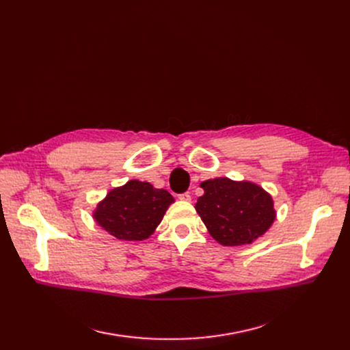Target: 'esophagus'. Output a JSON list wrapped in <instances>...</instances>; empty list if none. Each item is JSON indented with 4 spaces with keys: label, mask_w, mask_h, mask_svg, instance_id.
Returning a JSON list of instances; mask_svg holds the SVG:
<instances>
[{
    "label": "esophagus",
    "mask_w": 350,
    "mask_h": 350,
    "mask_svg": "<svg viewBox=\"0 0 350 350\" xmlns=\"http://www.w3.org/2000/svg\"><path fill=\"white\" fill-rule=\"evenodd\" d=\"M177 198H178V200H181V201H191V196H190V193H183V194H178V196H177Z\"/></svg>",
    "instance_id": "obj_1"
}]
</instances>
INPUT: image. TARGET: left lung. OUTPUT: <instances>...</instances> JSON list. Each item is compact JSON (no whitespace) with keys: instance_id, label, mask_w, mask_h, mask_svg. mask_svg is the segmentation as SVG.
I'll return each mask as SVG.
<instances>
[{"instance_id":"left-lung-1","label":"left lung","mask_w":350,"mask_h":350,"mask_svg":"<svg viewBox=\"0 0 350 350\" xmlns=\"http://www.w3.org/2000/svg\"><path fill=\"white\" fill-rule=\"evenodd\" d=\"M196 211L210 235L226 247L254 243L264 235L277 217L273 200L261 186L228 177L206 180L200 185Z\"/></svg>"}]
</instances>
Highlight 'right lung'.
I'll return each instance as SVG.
<instances>
[{"label": "right lung", "instance_id": "1", "mask_svg": "<svg viewBox=\"0 0 350 350\" xmlns=\"http://www.w3.org/2000/svg\"><path fill=\"white\" fill-rule=\"evenodd\" d=\"M173 203L174 198L167 190L154 189L147 181L129 180L99 201L94 218L118 240L142 241L154 232Z\"/></svg>", "mask_w": 350, "mask_h": 350}]
</instances>
